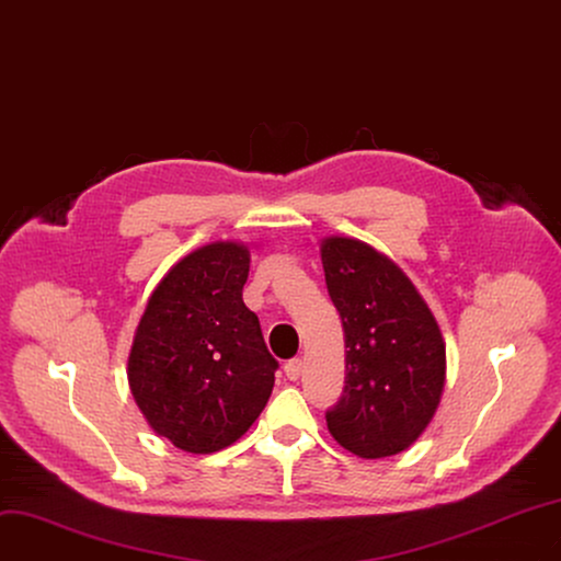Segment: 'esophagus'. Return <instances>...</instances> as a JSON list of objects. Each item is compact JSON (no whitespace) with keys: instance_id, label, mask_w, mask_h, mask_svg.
Returning a JSON list of instances; mask_svg holds the SVG:
<instances>
[{"instance_id":"obj_1","label":"esophagus","mask_w":561,"mask_h":561,"mask_svg":"<svg viewBox=\"0 0 561 561\" xmlns=\"http://www.w3.org/2000/svg\"><path fill=\"white\" fill-rule=\"evenodd\" d=\"M284 371H286L288 379L298 381L300 375H302V360H300V358H291V360H288V363L284 365Z\"/></svg>"}]
</instances>
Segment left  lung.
Listing matches in <instances>:
<instances>
[{"instance_id": "1", "label": "left lung", "mask_w": 561, "mask_h": 561, "mask_svg": "<svg viewBox=\"0 0 561 561\" xmlns=\"http://www.w3.org/2000/svg\"><path fill=\"white\" fill-rule=\"evenodd\" d=\"M321 261L346 344L344 390L325 411L328 430L360 458H388L416 442L439 407L442 330L416 286L377 249L328 238Z\"/></svg>"}]
</instances>
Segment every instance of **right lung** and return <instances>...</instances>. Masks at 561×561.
Instances as JSON below:
<instances>
[{
  "instance_id": "obj_1",
  "label": "right lung",
  "mask_w": 561,
  "mask_h": 561,
  "mask_svg": "<svg viewBox=\"0 0 561 561\" xmlns=\"http://www.w3.org/2000/svg\"><path fill=\"white\" fill-rule=\"evenodd\" d=\"M244 244H205L175 263L145 307L129 386L152 430L186 453H215L252 427L279 363L242 300Z\"/></svg>"
}]
</instances>
